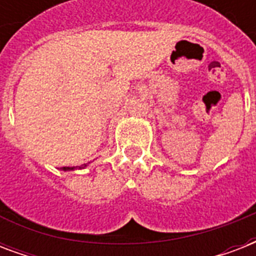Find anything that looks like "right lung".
Here are the masks:
<instances>
[{
	"instance_id": "obj_1",
	"label": "right lung",
	"mask_w": 256,
	"mask_h": 256,
	"mask_svg": "<svg viewBox=\"0 0 256 256\" xmlns=\"http://www.w3.org/2000/svg\"><path fill=\"white\" fill-rule=\"evenodd\" d=\"M88 164H81V166H77V168H62L64 171H69V170H74V168H85Z\"/></svg>"
}]
</instances>
